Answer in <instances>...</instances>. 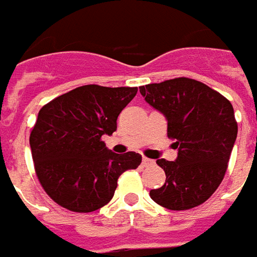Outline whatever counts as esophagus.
<instances>
[{
	"mask_svg": "<svg viewBox=\"0 0 257 257\" xmlns=\"http://www.w3.org/2000/svg\"><path fill=\"white\" fill-rule=\"evenodd\" d=\"M143 165L144 166H152V165H155V162L149 158H143Z\"/></svg>",
	"mask_w": 257,
	"mask_h": 257,
	"instance_id": "obj_1",
	"label": "esophagus"
}]
</instances>
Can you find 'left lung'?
I'll return each mask as SVG.
<instances>
[{"mask_svg": "<svg viewBox=\"0 0 257 257\" xmlns=\"http://www.w3.org/2000/svg\"><path fill=\"white\" fill-rule=\"evenodd\" d=\"M145 101L165 114L167 137L176 140L177 159L156 163L166 181L149 195L170 210H187L206 202L228 166L238 133L231 102L201 81L178 77L140 87Z\"/></svg>", "mask_w": 257, "mask_h": 257, "instance_id": "obj_1", "label": "left lung"}]
</instances>
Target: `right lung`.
Listing matches in <instances>:
<instances>
[{
  "label": "right lung",
  "instance_id": "add662e5",
  "mask_svg": "<svg viewBox=\"0 0 257 257\" xmlns=\"http://www.w3.org/2000/svg\"><path fill=\"white\" fill-rule=\"evenodd\" d=\"M137 91L83 85L40 109L30 134L33 162L41 187L59 206L98 210L113 198L120 174L140 166L141 155L113 154L102 141L116 132L117 116Z\"/></svg>",
  "mask_w": 257,
  "mask_h": 257
}]
</instances>
